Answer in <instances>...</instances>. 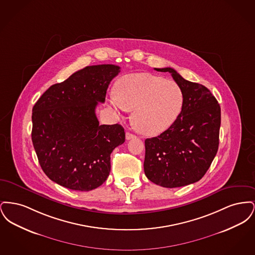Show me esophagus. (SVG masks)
Instances as JSON below:
<instances>
[{"label": "esophagus", "instance_id": "esophagus-1", "mask_svg": "<svg viewBox=\"0 0 255 255\" xmlns=\"http://www.w3.org/2000/svg\"><path fill=\"white\" fill-rule=\"evenodd\" d=\"M133 137H135V135L133 133H130V132H126V139L129 140V139H132Z\"/></svg>", "mask_w": 255, "mask_h": 255}]
</instances>
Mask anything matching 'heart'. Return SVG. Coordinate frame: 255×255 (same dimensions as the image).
Listing matches in <instances>:
<instances>
[{
  "mask_svg": "<svg viewBox=\"0 0 255 255\" xmlns=\"http://www.w3.org/2000/svg\"><path fill=\"white\" fill-rule=\"evenodd\" d=\"M119 114L133 111L132 122L140 133L157 135L176 122L182 112L183 93L173 80L150 73L122 77L109 96Z\"/></svg>",
  "mask_w": 255,
  "mask_h": 255,
  "instance_id": "heart-1",
  "label": "heart"
}]
</instances>
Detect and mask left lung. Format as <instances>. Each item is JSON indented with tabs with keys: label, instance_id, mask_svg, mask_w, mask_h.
I'll return each mask as SVG.
<instances>
[{
	"label": "left lung",
	"instance_id": "left-lung-1",
	"mask_svg": "<svg viewBox=\"0 0 255 255\" xmlns=\"http://www.w3.org/2000/svg\"><path fill=\"white\" fill-rule=\"evenodd\" d=\"M155 70L171 73L182 88L183 105L166 131L146 138L144 173L162 187H181L200 181L215 158L221 108L205 86L185 80L172 68Z\"/></svg>",
	"mask_w": 255,
	"mask_h": 255
}]
</instances>
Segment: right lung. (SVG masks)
Returning a JSON list of instances; mask_svg holds the SVG:
<instances>
[{
    "label": "right lung",
    "instance_id": "1",
    "mask_svg": "<svg viewBox=\"0 0 255 255\" xmlns=\"http://www.w3.org/2000/svg\"><path fill=\"white\" fill-rule=\"evenodd\" d=\"M121 72L116 65L88 66L50 86L32 109V143L39 163L52 182L90 191L105 182L111 153L125 141L122 125H99L98 102Z\"/></svg>",
    "mask_w": 255,
    "mask_h": 255
}]
</instances>
